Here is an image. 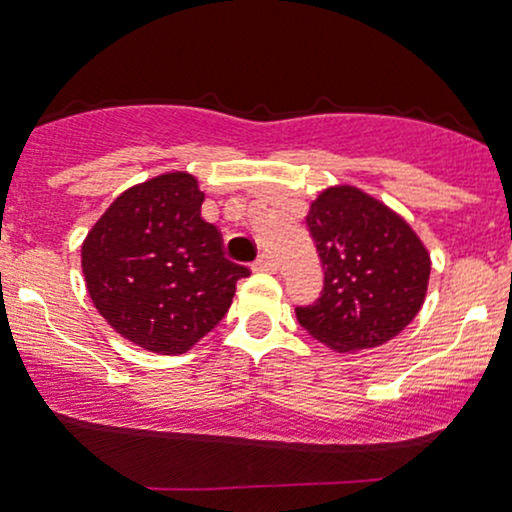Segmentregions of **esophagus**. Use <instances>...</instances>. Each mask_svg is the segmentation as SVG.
<instances>
[{"instance_id": "1", "label": "esophagus", "mask_w": 512, "mask_h": 512, "mask_svg": "<svg viewBox=\"0 0 512 512\" xmlns=\"http://www.w3.org/2000/svg\"><path fill=\"white\" fill-rule=\"evenodd\" d=\"M252 269H255V272H274L276 262L267 255V252H262V255L252 262Z\"/></svg>"}]
</instances>
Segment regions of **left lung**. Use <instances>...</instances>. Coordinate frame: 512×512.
Masks as SVG:
<instances>
[{
	"instance_id": "8db88e82",
	"label": "left lung",
	"mask_w": 512,
	"mask_h": 512,
	"mask_svg": "<svg viewBox=\"0 0 512 512\" xmlns=\"http://www.w3.org/2000/svg\"><path fill=\"white\" fill-rule=\"evenodd\" d=\"M308 231L325 269L320 298L296 317L337 351L397 337L424 303L431 260L416 233L356 187H330L310 207Z\"/></svg>"
}]
</instances>
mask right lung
I'll use <instances>...</instances> for the list:
<instances>
[{
    "mask_svg": "<svg viewBox=\"0 0 512 512\" xmlns=\"http://www.w3.org/2000/svg\"><path fill=\"white\" fill-rule=\"evenodd\" d=\"M187 173L122 192L81 248L86 289L115 332L158 354H182L228 313L250 269L223 255Z\"/></svg>",
    "mask_w": 512,
    "mask_h": 512,
    "instance_id": "add662e5",
    "label": "right lung"
}]
</instances>
